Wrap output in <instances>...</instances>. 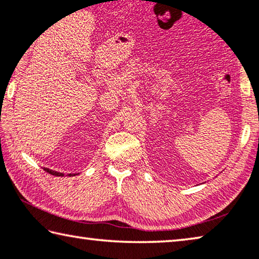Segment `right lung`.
<instances>
[{
	"label": "right lung",
	"mask_w": 259,
	"mask_h": 259,
	"mask_svg": "<svg viewBox=\"0 0 259 259\" xmlns=\"http://www.w3.org/2000/svg\"><path fill=\"white\" fill-rule=\"evenodd\" d=\"M45 170H46L47 173L52 174V175H55V176H64V174H63V173H59V171H55V170L48 169V168H45ZM69 175H71V174H69Z\"/></svg>",
	"instance_id": "obj_1"
}]
</instances>
